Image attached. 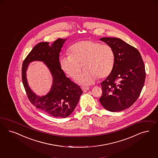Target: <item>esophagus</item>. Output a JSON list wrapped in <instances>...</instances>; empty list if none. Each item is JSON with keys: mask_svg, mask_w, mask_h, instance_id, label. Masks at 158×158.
Listing matches in <instances>:
<instances>
[{"mask_svg": "<svg viewBox=\"0 0 158 158\" xmlns=\"http://www.w3.org/2000/svg\"><path fill=\"white\" fill-rule=\"evenodd\" d=\"M82 90L84 93L86 92L89 90V87H82Z\"/></svg>", "mask_w": 158, "mask_h": 158, "instance_id": "esophagus-1", "label": "esophagus"}]
</instances>
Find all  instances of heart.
Masks as SVG:
<instances>
[{
  "label": "heart",
  "mask_w": 158,
  "mask_h": 158,
  "mask_svg": "<svg viewBox=\"0 0 158 158\" xmlns=\"http://www.w3.org/2000/svg\"><path fill=\"white\" fill-rule=\"evenodd\" d=\"M114 62V53L110 45L84 40L72 45L69 55L62 56L60 64L62 71L73 79L80 74L83 66L85 71L76 81L82 86H87L95 82L98 77L102 79L109 76Z\"/></svg>",
  "instance_id": "obj_1"
}]
</instances>
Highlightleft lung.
Instances as JSON below:
<instances>
[{"label": "left lung", "mask_w": 158, "mask_h": 158, "mask_svg": "<svg viewBox=\"0 0 158 158\" xmlns=\"http://www.w3.org/2000/svg\"><path fill=\"white\" fill-rule=\"evenodd\" d=\"M100 40L113 48L115 62L113 71L101 83L99 101L107 110L118 112L129 108L139 96L146 76L144 63L138 49L121 39Z\"/></svg>", "instance_id": "obj_1"}]
</instances>
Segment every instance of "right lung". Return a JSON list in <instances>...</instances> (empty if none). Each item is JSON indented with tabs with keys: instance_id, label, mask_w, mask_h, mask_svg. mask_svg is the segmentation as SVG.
I'll list each match as a JSON object with an SVG mask.
<instances>
[{
	"instance_id": "add662e5",
	"label": "right lung",
	"mask_w": 158,
	"mask_h": 158,
	"mask_svg": "<svg viewBox=\"0 0 158 158\" xmlns=\"http://www.w3.org/2000/svg\"><path fill=\"white\" fill-rule=\"evenodd\" d=\"M66 40L59 38L51 45L48 42L38 44L28 55L22 67V80L28 98L36 108L55 118H66L70 115L83 93L80 86L66 76L60 66V54ZM34 61L44 62L53 77L49 92L41 97L34 93L27 83V67Z\"/></svg>"
}]
</instances>
